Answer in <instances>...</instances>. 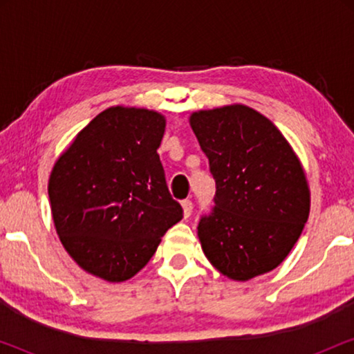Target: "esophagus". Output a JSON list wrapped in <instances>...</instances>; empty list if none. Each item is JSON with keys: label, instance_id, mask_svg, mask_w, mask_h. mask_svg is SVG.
<instances>
[{"label": "esophagus", "instance_id": "34e87169", "mask_svg": "<svg viewBox=\"0 0 354 354\" xmlns=\"http://www.w3.org/2000/svg\"><path fill=\"white\" fill-rule=\"evenodd\" d=\"M182 207H183V217H185V219H188V217L192 216L193 203L190 200H183L182 201Z\"/></svg>", "mask_w": 354, "mask_h": 354}]
</instances>
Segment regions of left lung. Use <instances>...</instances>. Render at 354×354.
Instances as JSON below:
<instances>
[{"label":"left lung","mask_w":354,"mask_h":354,"mask_svg":"<svg viewBox=\"0 0 354 354\" xmlns=\"http://www.w3.org/2000/svg\"><path fill=\"white\" fill-rule=\"evenodd\" d=\"M216 180L214 207L198 224L209 263L234 280L277 268L309 216L303 166L282 132L245 104L190 115Z\"/></svg>","instance_id":"obj_1"}]
</instances>
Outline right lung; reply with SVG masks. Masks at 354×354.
Listing matches in <instances>:
<instances>
[{"label": "right lung", "instance_id": "add662e5", "mask_svg": "<svg viewBox=\"0 0 354 354\" xmlns=\"http://www.w3.org/2000/svg\"><path fill=\"white\" fill-rule=\"evenodd\" d=\"M166 118L113 106L82 129L53 167L48 195L57 235L82 269L124 282L183 217L159 159Z\"/></svg>", "mask_w": 354, "mask_h": 354}]
</instances>
